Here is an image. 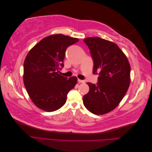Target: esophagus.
Segmentation results:
<instances>
[{
	"instance_id": "esophagus-1",
	"label": "esophagus",
	"mask_w": 152,
	"mask_h": 152,
	"mask_svg": "<svg viewBox=\"0 0 152 152\" xmlns=\"http://www.w3.org/2000/svg\"><path fill=\"white\" fill-rule=\"evenodd\" d=\"M78 82H79V83H84L85 82L84 80H80V79H78Z\"/></svg>"
}]
</instances>
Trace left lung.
<instances>
[{
    "instance_id": "1",
    "label": "left lung",
    "mask_w": 152,
    "mask_h": 152,
    "mask_svg": "<svg viewBox=\"0 0 152 152\" xmlns=\"http://www.w3.org/2000/svg\"><path fill=\"white\" fill-rule=\"evenodd\" d=\"M88 46L98 74L97 84L87 82L89 91L83 97L86 108L96 115L112 111L126 94L130 84L131 66L126 55L118 45L99 37L84 40Z\"/></svg>"
}]
</instances>
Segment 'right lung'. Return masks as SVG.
Listing matches in <instances>:
<instances>
[{
	"label": "right lung",
	"instance_id": "obj_1",
	"mask_svg": "<svg viewBox=\"0 0 152 152\" xmlns=\"http://www.w3.org/2000/svg\"><path fill=\"white\" fill-rule=\"evenodd\" d=\"M78 41L62 34L52 35L41 40L27 54L24 84L32 102L41 110L54 112L62 107L76 85V77L68 79L59 73L64 66L66 49Z\"/></svg>",
	"mask_w": 152,
	"mask_h": 152
}]
</instances>
